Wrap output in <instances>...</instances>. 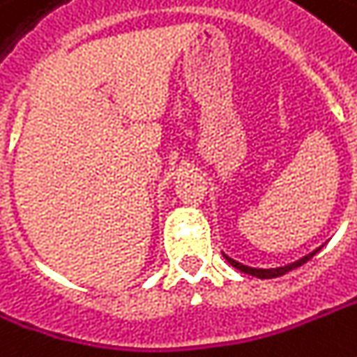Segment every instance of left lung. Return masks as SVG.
I'll return each mask as SVG.
<instances>
[{"mask_svg":"<svg viewBox=\"0 0 357 357\" xmlns=\"http://www.w3.org/2000/svg\"><path fill=\"white\" fill-rule=\"evenodd\" d=\"M315 252H317V250H315ZM315 252L307 255V257L301 259V261L293 262V264H287V266H279V268H252V266H246V264H241V262L232 261V259H228V257H226V261L230 262L232 266H236V268L242 271V273H246V275H252V277H259V279H275V277H281V275H284V273H289V271H293V268H297V266L305 264V262L309 261Z\"/></svg>","mask_w":357,"mask_h":357,"instance_id":"8db88e82","label":"left lung"}]
</instances>
